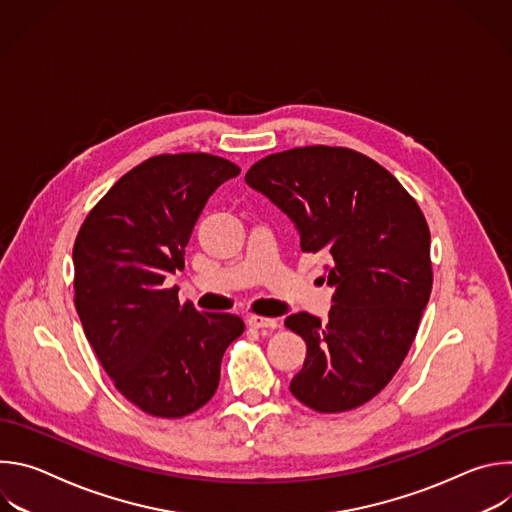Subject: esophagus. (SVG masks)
<instances>
[{"label":"esophagus","instance_id":"esophagus-1","mask_svg":"<svg viewBox=\"0 0 512 512\" xmlns=\"http://www.w3.org/2000/svg\"><path fill=\"white\" fill-rule=\"evenodd\" d=\"M247 324H249L251 328H269V330H275V328L279 326L277 320H273V318H263V316H249V318H247Z\"/></svg>","mask_w":512,"mask_h":512}]
</instances>
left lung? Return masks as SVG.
Wrapping results in <instances>:
<instances>
[{"label": "left lung", "mask_w": 512, "mask_h": 512, "mask_svg": "<svg viewBox=\"0 0 512 512\" xmlns=\"http://www.w3.org/2000/svg\"><path fill=\"white\" fill-rule=\"evenodd\" d=\"M245 182L291 218L302 251L324 257L320 279L334 287L328 322L308 312L285 318L308 346L291 395L320 413L364 405L399 371L429 302L421 208L375 160L328 145L271 154Z\"/></svg>", "instance_id": "left-lung-1"}]
</instances>
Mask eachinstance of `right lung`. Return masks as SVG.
Returning <instances> with one entry per match:
<instances>
[{
  "label": "right lung",
  "instance_id": "right-lung-1",
  "mask_svg": "<svg viewBox=\"0 0 512 512\" xmlns=\"http://www.w3.org/2000/svg\"><path fill=\"white\" fill-rule=\"evenodd\" d=\"M241 168L210 154H162L119 178L77 235L75 306L115 389L141 411L176 419L206 405L245 324L180 304L166 279L208 196Z\"/></svg>",
  "mask_w": 512,
  "mask_h": 512
}]
</instances>
